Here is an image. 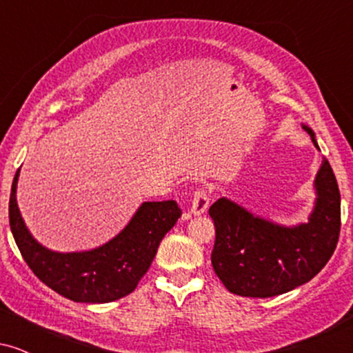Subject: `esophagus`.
<instances>
[{
  "mask_svg": "<svg viewBox=\"0 0 353 353\" xmlns=\"http://www.w3.org/2000/svg\"><path fill=\"white\" fill-rule=\"evenodd\" d=\"M208 205H209V194L205 189H197L196 192H194V197H192V204H190V214H194V216H201V214H204L205 210H208Z\"/></svg>",
  "mask_w": 353,
  "mask_h": 353,
  "instance_id": "1",
  "label": "esophagus"
}]
</instances>
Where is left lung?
Here are the masks:
<instances>
[{
    "instance_id": "8db88e82",
    "label": "left lung",
    "mask_w": 353,
    "mask_h": 353,
    "mask_svg": "<svg viewBox=\"0 0 353 353\" xmlns=\"http://www.w3.org/2000/svg\"><path fill=\"white\" fill-rule=\"evenodd\" d=\"M319 149L314 131L303 124ZM315 204L309 221L282 225L255 216L228 197L209 209L216 225L214 272L229 292L242 297H274L314 279L329 262L340 232V190L329 161L314 181Z\"/></svg>"
}]
</instances>
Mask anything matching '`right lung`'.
Wrapping results in <instances>:
<instances>
[{"instance_id": "add662e5", "label": "right lung", "mask_w": 353, "mask_h": 353, "mask_svg": "<svg viewBox=\"0 0 353 353\" xmlns=\"http://www.w3.org/2000/svg\"><path fill=\"white\" fill-rule=\"evenodd\" d=\"M19 169L11 185L10 228L24 262L50 289L72 302L108 303L136 289L157 247L181 217L176 201L143 202L128 225L106 244L83 252H54L24 224L16 201Z\"/></svg>"}]
</instances>
